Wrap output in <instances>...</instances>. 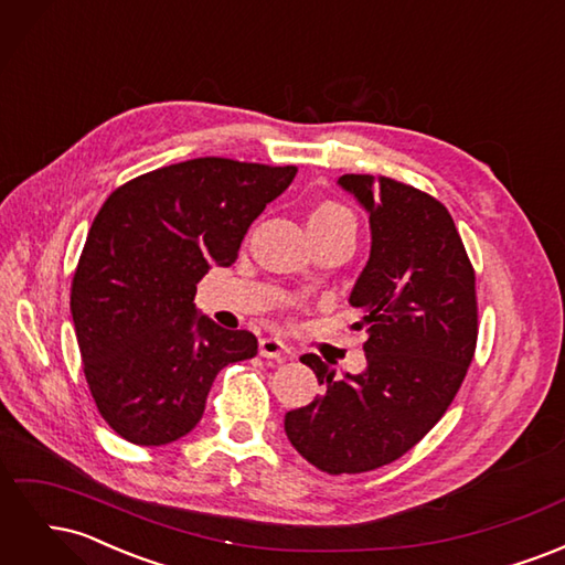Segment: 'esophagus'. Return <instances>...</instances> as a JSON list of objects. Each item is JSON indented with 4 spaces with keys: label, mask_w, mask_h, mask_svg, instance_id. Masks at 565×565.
Here are the masks:
<instances>
[{
    "label": "esophagus",
    "mask_w": 565,
    "mask_h": 565,
    "mask_svg": "<svg viewBox=\"0 0 565 565\" xmlns=\"http://www.w3.org/2000/svg\"><path fill=\"white\" fill-rule=\"evenodd\" d=\"M259 353L264 358H276V361H282V358L292 355V351H289V347L285 344V341H280L278 337H264L259 341Z\"/></svg>",
    "instance_id": "1"
}]
</instances>
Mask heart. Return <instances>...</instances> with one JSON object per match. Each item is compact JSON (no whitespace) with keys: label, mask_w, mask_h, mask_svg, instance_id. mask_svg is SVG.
Returning a JSON list of instances; mask_svg holds the SVG:
<instances>
[{"label":"heart","mask_w":565,"mask_h":565,"mask_svg":"<svg viewBox=\"0 0 565 565\" xmlns=\"http://www.w3.org/2000/svg\"><path fill=\"white\" fill-rule=\"evenodd\" d=\"M330 216H349V212L344 207H339L334 202H324L313 212L311 218H330Z\"/></svg>","instance_id":"1"}]
</instances>
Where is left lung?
Masks as SVG:
<instances>
[{
  "label": "left lung",
  "instance_id": "1",
  "mask_svg": "<svg viewBox=\"0 0 565 565\" xmlns=\"http://www.w3.org/2000/svg\"><path fill=\"white\" fill-rule=\"evenodd\" d=\"M370 214V259L351 306L367 332L361 374L301 355L322 396L285 415L297 452L332 476L391 465L434 429L467 377L478 337L476 276L450 212L413 185L344 174Z\"/></svg>",
  "mask_w": 565,
  "mask_h": 565
}]
</instances>
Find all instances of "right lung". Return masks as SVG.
Listing matches in <instances>:
<instances>
[{"label": "right lung", "mask_w": 565, "mask_h": 565, "mask_svg": "<svg viewBox=\"0 0 565 565\" xmlns=\"http://www.w3.org/2000/svg\"><path fill=\"white\" fill-rule=\"evenodd\" d=\"M295 174L292 164L198 158L127 181L98 210L71 311L84 377L117 436L179 440L202 419L216 374L256 355L252 332L218 328L193 299Z\"/></svg>", "instance_id": "add662e5"}]
</instances>
